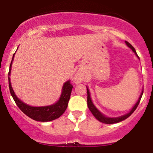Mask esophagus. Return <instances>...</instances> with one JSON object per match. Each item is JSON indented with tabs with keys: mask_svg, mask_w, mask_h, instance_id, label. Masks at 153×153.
<instances>
[{
	"mask_svg": "<svg viewBox=\"0 0 153 153\" xmlns=\"http://www.w3.org/2000/svg\"><path fill=\"white\" fill-rule=\"evenodd\" d=\"M82 79H83L81 75H80L79 74H76L74 76V82L78 84V83L81 82L82 81Z\"/></svg>",
	"mask_w": 153,
	"mask_h": 153,
	"instance_id": "1",
	"label": "esophagus"
}]
</instances>
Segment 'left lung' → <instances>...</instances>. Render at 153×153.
Listing matches in <instances>:
<instances>
[{
  "label": "left lung",
  "mask_w": 153,
  "mask_h": 153,
  "mask_svg": "<svg viewBox=\"0 0 153 153\" xmlns=\"http://www.w3.org/2000/svg\"><path fill=\"white\" fill-rule=\"evenodd\" d=\"M126 42V45L128 46V48H129L132 51V52L134 53V54H135L136 56L138 58V59H139V57H138V56H137V53H136L135 50H134V48H133V47L131 46V45H130V44L128 43V42ZM86 88H87V94H88V98H87L88 107L89 110H90L91 112L93 114V115L95 117H96L97 120H98L100 122H101V123H106V124H112V123H119V122L122 121V120H124L125 119H126L127 117H129V116L131 115V114H132L133 112H134V110L137 108V105H138L139 102H140V99H141V97H142V95H143V89H142V91H141V93H140V96H139L137 101L135 102V104L134 105V106H133L132 108H131V110H130V111H128V113L123 114V115L119 116V117H108V116L105 115L103 113L101 112V111H100V110L98 109V108H97L96 106H95V105L94 104V102H92L91 97L90 91H89L88 88L87 86H86Z\"/></svg>",
  "instance_id": "8db88e82"
}]
</instances>
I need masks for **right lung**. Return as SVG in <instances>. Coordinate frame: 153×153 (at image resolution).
I'll return each mask as SVG.
<instances>
[{
    "instance_id": "1",
    "label": "right lung",
    "mask_w": 153,
    "mask_h": 153,
    "mask_svg": "<svg viewBox=\"0 0 153 153\" xmlns=\"http://www.w3.org/2000/svg\"><path fill=\"white\" fill-rule=\"evenodd\" d=\"M15 54H16V53L13 54V59H12L11 64L10 66L8 79L10 94H11L13 100L16 102V105L26 115L28 116L33 120H36V121L48 122L59 118L66 110L68 104V101L70 100L72 88H73V86L70 83V80H68L63 84L61 95L55 103L52 104V105H45V106H32V105H28L16 96V93L13 91V87H12L11 81H10V74H11L12 65H13V60H14Z\"/></svg>"
}]
</instances>
